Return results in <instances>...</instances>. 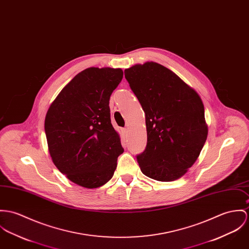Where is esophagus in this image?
Listing matches in <instances>:
<instances>
[{"instance_id": "esophagus-1", "label": "esophagus", "mask_w": 249, "mask_h": 249, "mask_svg": "<svg viewBox=\"0 0 249 249\" xmlns=\"http://www.w3.org/2000/svg\"><path fill=\"white\" fill-rule=\"evenodd\" d=\"M122 132H123V134H124V135H125V134H127L128 129H127V128H123V129H122Z\"/></svg>"}]
</instances>
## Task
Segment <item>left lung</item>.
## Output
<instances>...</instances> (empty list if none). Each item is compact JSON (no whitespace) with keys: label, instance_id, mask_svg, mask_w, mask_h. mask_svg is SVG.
<instances>
[{"label":"left lung","instance_id":"obj_1","mask_svg":"<svg viewBox=\"0 0 249 249\" xmlns=\"http://www.w3.org/2000/svg\"><path fill=\"white\" fill-rule=\"evenodd\" d=\"M124 77L145 113L147 143L137 156L142 172L160 181L180 179L200 156L208 134L201 97L155 62L126 68Z\"/></svg>","mask_w":249,"mask_h":249}]
</instances>
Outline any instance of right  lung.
<instances>
[{
    "label": "right lung",
    "mask_w": 249,
    "mask_h": 249,
    "mask_svg": "<svg viewBox=\"0 0 249 249\" xmlns=\"http://www.w3.org/2000/svg\"><path fill=\"white\" fill-rule=\"evenodd\" d=\"M123 75L121 68H87L62 89L46 112L52 161L83 187L96 188L109 181L124 152L109 109L110 96Z\"/></svg>",
    "instance_id": "add662e5"
}]
</instances>
